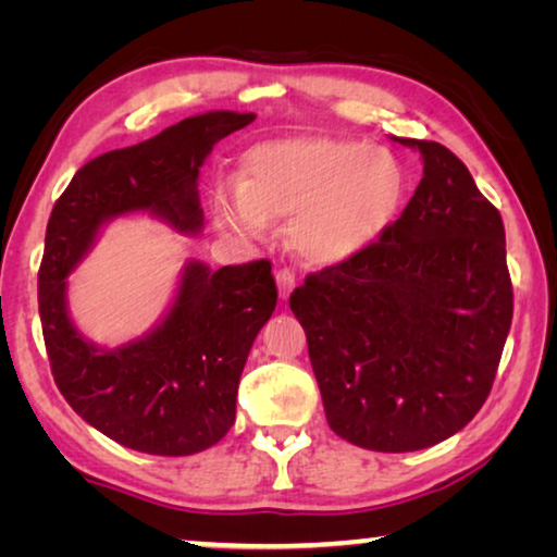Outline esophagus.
<instances>
[{"instance_id": "34e87169", "label": "esophagus", "mask_w": 557, "mask_h": 557, "mask_svg": "<svg viewBox=\"0 0 557 557\" xmlns=\"http://www.w3.org/2000/svg\"><path fill=\"white\" fill-rule=\"evenodd\" d=\"M276 284H278V294L281 299H288V294H292V288L296 286V276L292 269H278L276 271Z\"/></svg>"}]
</instances>
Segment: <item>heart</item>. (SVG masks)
Wrapping results in <instances>:
<instances>
[{
    "mask_svg": "<svg viewBox=\"0 0 557 557\" xmlns=\"http://www.w3.org/2000/svg\"><path fill=\"white\" fill-rule=\"evenodd\" d=\"M406 189V170L391 149L299 136L248 149L240 180H220L210 208L220 227L248 240H265L271 218H288V246L301 261L339 265L380 240Z\"/></svg>",
    "mask_w": 557,
    "mask_h": 557,
    "instance_id": "obj_1",
    "label": "heart"
}]
</instances>
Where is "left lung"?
<instances>
[{
	"instance_id": "8db88e82",
	"label": "left lung",
	"mask_w": 557,
	"mask_h": 557,
	"mask_svg": "<svg viewBox=\"0 0 557 557\" xmlns=\"http://www.w3.org/2000/svg\"><path fill=\"white\" fill-rule=\"evenodd\" d=\"M418 149L423 180L360 256L292 294L330 429L370 451L441 444L484 406L512 324L502 215L459 157Z\"/></svg>"
}]
</instances>
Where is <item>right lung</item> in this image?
<instances>
[{
	"label": "right lung",
	"instance_id": "1",
	"mask_svg": "<svg viewBox=\"0 0 557 557\" xmlns=\"http://www.w3.org/2000/svg\"><path fill=\"white\" fill-rule=\"evenodd\" d=\"M253 119L256 113L208 111L134 147L106 151L75 172L52 208L37 273L52 377L83 421L134 451L189 456L231 431L240 372L276 309L271 263L212 271L187 261L172 307L154 330L111 349L73 324L67 276L113 218L149 212L177 233H200V166L220 139Z\"/></svg>",
	"mask_w": 557,
	"mask_h": 557
}]
</instances>
